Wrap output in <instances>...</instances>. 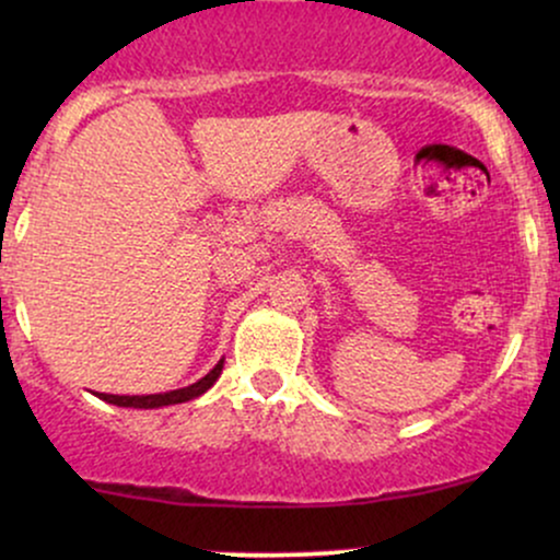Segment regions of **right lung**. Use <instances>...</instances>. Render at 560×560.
<instances>
[{"label": "right lung", "instance_id": "obj_1", "mask_svg": "<svg viewBox=\"0 0 560 560\" xmlns=\"http://www.w3.org/2000/svg\"><path fill=\"white\" fill-rule=\"evenodd\" d=\"M223 371V358L213 365L210 374H205L199 382L189 384V387L182 389H173V392H160V395H105V392H96V397L110 405H120V408H163V405H176V402H186V400H195V397L205 395L213 384L218 382Z\"/></svg>", "mask_w": 560, "mask_h": 560}]
</instances>
